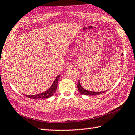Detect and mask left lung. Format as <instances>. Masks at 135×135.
<instances>
[{
    "label": "left lung",
    "mask_w": 135,
    "mask_h": 135,
    "mask_svg": "<svg viewBox=\"0 0 135 135\" xmlns=\"http://www.w3.org/2000/svg\"><path fill=\"white\" fill-rule=\"evenodd\" d=\"M77 87H78V90L79 92L81 93V94H84V95H99L100 94H102L104 92H106V91H89V90H85L84 89L81 85L80 84V80H78V83L77 84Z\"/></svg>",
    "instance_id": "8db88e82"
}]
</instances>
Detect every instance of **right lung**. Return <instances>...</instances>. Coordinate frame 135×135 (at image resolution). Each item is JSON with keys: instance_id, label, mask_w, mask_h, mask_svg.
<instances>
[{"instance_id": "1", "label": "right lung", "mask_w": 135, "mask_h": 135, "mask_svg": "<svg viewBox=\"0 0 135 135\" xmlns=\"http://www.w3.org/2000/svg\"><path fill=\"white\" fill-rule=\"evenodd\" d=\"M60 75H58L57 77L55 78V80L54 81L52 84L51 85V86L49 88V89L46 90L43 93H40V94H37L35 95H25L27 97L29 98V99H48L50 97L53 95L55 92L56 91L57 89V85L58 80H59Z\"/></svg>"}]
</instances>
